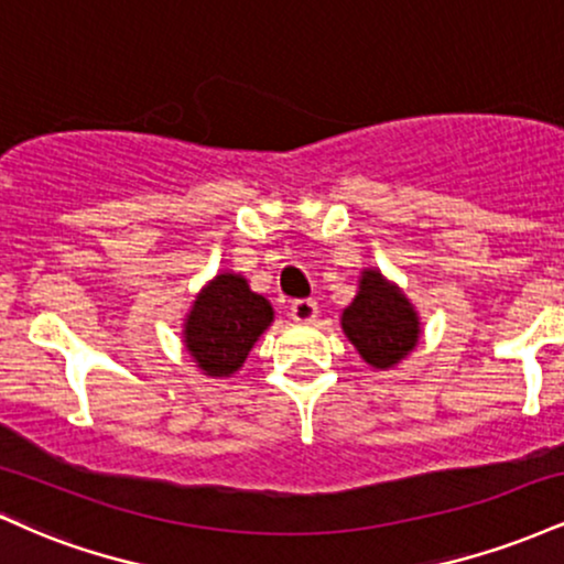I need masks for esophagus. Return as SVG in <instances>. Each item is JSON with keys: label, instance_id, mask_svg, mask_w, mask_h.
<instances>
[{"label": "esophagus", "instance_id": "obj_1", "mask_svg": "<svg viewBox=\"0 0 564 564\" xmlns=\"http://www.w3.org/2000/svg\"><path fill=\"white\" fill-rule=\"evenodd\" d=\"M291 318L296 323H313L318 318V304L313 300H294L291 302Z\"/></svg>", "mask_w": 564, "mask_h": 564}]
</instances>
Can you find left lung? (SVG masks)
Masks as SVG:
<instances>
[{"mask_svg": "<svg viewBox=\"0 0 564 564\" xmlns=\"http://www.w3.org/2000/svg\"><path fill=\"white\" fill-rule=\"evenodd\" d=\"M341 328L373 368L398 366L422 334L413 304L379 270H364L358 294L341 313Z\"/></svg>", "mask_w": 564, "mask_h": 564, "instance_id": "obj_1", "label": "left lung"}]
</instances>
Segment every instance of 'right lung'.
I'll list each match as a JSON object with an SVG mask.
<instances>
[{"label": "right lung", "mask_w": 564, "mask_h": 564, "mask_svg": "<svg viewBox=\"0 0 564 564\" xmlns=\"http://www.w3.org/2000/svg\"><path fill=\"white\" fill-rule=\"evenodd\" d=\"M273 323V307L243 275L219 273L206 283L185 318V347L206 377H230Z\"/></svg>", "instance_id": "obj_1"}]
</instances>
